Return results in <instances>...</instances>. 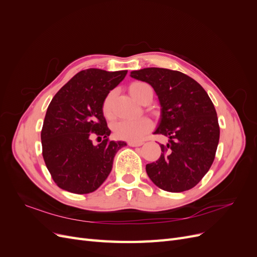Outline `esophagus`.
<instances>
[{
    "mask_svg": "<svg viewBox=\"0 0 257 257\" xmlns=\"http://www.w3.org/2000/svg\"><path fill=\"white\" fill-rule=\"evenodd\" d=\"M130 147H141L143 146V143H136V142H128Z\"/></svg>",
    "mask_w": 257,
    "mask_h": 257,
    "instance_id": "esophagus-1",
    "label": "esophagus"
}]
</instances>
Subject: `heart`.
<instances>
[{
	"instance_id": "b5f03b06",
	"label": "heart",
	"mask_w": 257,
	"mask_h": 257,
	"mask_svg": "<svg viewBox=\"0 0 257 257\" xmlns=\"http://www.w3.org/2000/svg\"><path fill=\"white\" fill-rule=\"evenodd\" d=\"M148 84L144 82H135L130 85V93L135 99L139 100L142 91ZM113 92L108 94L103 102V113L106 118L110 119L113 115L112 102H113ZM152 127V123L149 119L141 118L134 120H122L116 122L113 125V132L116 137L125 139L128 142H139L145 137V135Z\"/></svg>"
}]
</instances>
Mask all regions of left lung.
Wrapping results in <instances>:
<instances>
[{
    "label": "left lung",
    "mask_w": 257,
    "mask_h": 257,
    "mask_svg": "<svg viewBox=\"0 0 257 257\" xmlns=\"http://www.w3.org/2000/svg\"><path fill=\"white\" fill-rule=\"evenodd\" d=\"M132 78L149 83L161 105L154 134L168 137L161 157L146 165L160 189L179 193L194 188L211 167L220 139L213 103L201 85L188 75L167 68L131 72Z\"/></svg>",
    "instance_id": "1"
}]
</instances>
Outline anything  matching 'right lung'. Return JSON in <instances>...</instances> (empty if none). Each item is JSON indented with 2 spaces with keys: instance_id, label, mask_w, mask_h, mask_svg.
I'll use <instances>...</instances> for the list:
<instances>
[{
  "instance_id": "right-lung-1",
  "label": "right lung",
  "mask_w": 257,
  "mask_h": 257,
  "mask_svg": "<svg viewBox=\"0 0 257 257\" xmlns=\"http://www.w3.org/2000/svg\"><path fill=\"white\" fill-rule=\"evenodd\" d=\"M127 71L89 68L76 74L50 102L42 128L43 158L59 188L75 194L97 190L112 168L115 153L126 143L109 141L103 102ZM103 138L97 146L89 137Z\"/></svg>"
}]
</instances>
